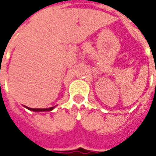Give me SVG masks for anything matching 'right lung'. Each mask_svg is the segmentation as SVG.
Returning a JSON list of instances; mask_svg holds the SVG:
<instances>
[{"mask_svg": "<svg viewBox=\"0 0 156 156\" xmlns=\"http://www.w3.org/2000/svg\"><path fill=\"white\" fill-rule=\"evenodd\" d=\"M29 110H32V111H35V112H41V111H51L54 108L52 107V108H27Z\"/></svg>", "mask_w": 156, "mask_h": 156, "instance_id": "right-lung-1", "label": "right lung"}]
</instances>
